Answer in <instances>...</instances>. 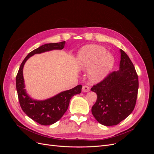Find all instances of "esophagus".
I'll use <instances>...</instances> for the list:
<instances>
[{
  "label": "esophagus",
  "instance_id": "1",
  "mask_svg": "<svg viewBox=\"0 0 154 154\" xmlns=\"http://www.w3.org/2000/svg\"><path fill=\"white\" fill-rule=\"evenodd\" d=\"M89 91H90V88L88 87V86H87V85L83 86V87H82V91L83 92H88Z\"/></svg>",
  "mask_w": 154,
  "mask_h": 154
}]
</instances>
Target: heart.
Returning <instances> with one entry per match:
<instances>
[{"label":"heart","mask_w":154,"mask_h":154,"mask_svg":"<svg viewBox=\"0 0 154 154\" xmlns=\"http://www.w3.org/2000/svg\"><path fill=\"white\" fill-rule=\"evenodd\" d=\"M114 63V58L106 49L97 45H87L79 52L77 65L82 70H88L92 82H100L107 76Z\"/></svg>","instance_id":"heart-1"}]
</instances>
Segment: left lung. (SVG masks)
<instances>
[{
    "mask_svg": "<svg viewBox=\"0 0 154 154\" xmlns=\"http://www.w3.org/2000/svg\"><path fill=\"white\" fill-rule=\"evenodd\" d=\"M119 70L108 74L104 80L91 88L97 100L92 114L100 124H119L132 112L139 88L138 76L128 55L120 49Z\"/></svg>",
    "mask_w": 154,
    "mask_h": 154,
    "instance_id": "8db88e82",
    "label": "left lung"
}]
</instances>
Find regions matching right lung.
Returning <instances> with one entry per match:
<instances>
[{
  "instance_id": "obj_1",
  "label": "right lung",
  "mask_w": 154,
  "mask_h": 154,
  "mask_svg": "<svg viewBox=\"0 0 154 154\" xmlns=\"http://www.w3.org/2000/svg\"><path fill=\"white\" fill-rule=\"evenodd\" d=\"M66 42L46 44L32 51L22 62L16 77V88L18 100L22 110L35 122L42 125H50L60 119L67 111L71 97L82 92V86L78 85L71 89L59 93L45 100L32 99L26 93L23 68L27 59L35 54H40L51 50H62Z\"/></svg>"
}]
</instances>
